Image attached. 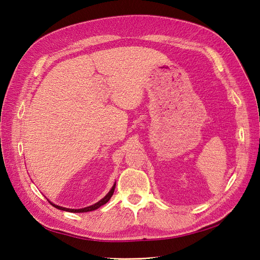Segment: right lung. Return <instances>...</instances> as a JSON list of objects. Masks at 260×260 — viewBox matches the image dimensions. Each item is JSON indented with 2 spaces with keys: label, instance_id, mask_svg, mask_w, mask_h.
Listing matches in <instances>:
<instances>
[{
  "label": "right lung",
  "instance_id": "right-lung-1",
  "mask_svg": "<svg viewBox=\"0 0 260 260\" xmlns=\"http://www.w3.org/2000/svg\"><path fill=\"white\" fill-rule=\"evenodd\" d=\"M115 187H116V182L114 183V185L112 186V188L111 190H109V192L104 196L103 199H102L101 201H99L98 203H95V204H93V205H91V206H88V207H84V208H80V209H72V208H66V207H61V206H58V205H56V204H53L50 200H48L49 201V203L51 204V205H53L55 208H57V209H59V210H64V211H69V212H88V211H92V210H95V209H98V208H100L102 205H104V204H106L109 200H111V198L113 196V194H114V191H115Z\"/></svg>",
  "mask_w": 260,
  "mask_h": 260
}]
</instances>
